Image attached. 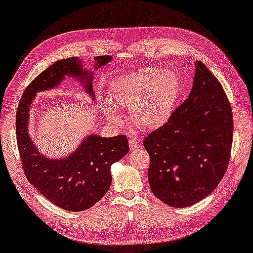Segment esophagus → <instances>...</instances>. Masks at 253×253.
<instances>
[{
	"mask_svg": "<svg viewBox=\"0 0 253 253\" xmlns=\"http://www.w3.org/2000/svg\"><path fill=\"white\" fill-rule=\"evenodd\" d=\"M128 146H130V149L134 150L138 147V140L136 138H130L128 139Z\"/></svg>",
	"mask_w": 253,
	"mask_h": 253,
	"instance_id": "1",
	"label": "esophagus"
}]
</instances>
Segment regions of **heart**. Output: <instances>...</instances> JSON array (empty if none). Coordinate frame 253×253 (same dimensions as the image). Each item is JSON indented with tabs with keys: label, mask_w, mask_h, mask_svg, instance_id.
I'll return each mask as SVG.
<instances>
[{
	"label": "heart",
	"mask_w": 253,
	"mask_h": 253,
	"mask_svg": "<svg viewBox=\"0 0 253 253\" xmlns=\"http://www.w3.org/2000/svg\"><path fill=\"white\" fill-rule=\"evenodd\" d=\"M110 92L113 103L106 102L104 105L110 119L120 120L116 106L131 108L135 126L141 130H155L173 115L180 82L173 72L148 67L116 79Z\"/></svg>",
	"instance_id": "1"
}]
</instances>
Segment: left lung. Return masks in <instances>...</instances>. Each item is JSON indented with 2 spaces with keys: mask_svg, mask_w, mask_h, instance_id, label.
<instances>
[{
  "mask_svg": "<svg viewBox=\"0 0 253 253\" xmlns=\"http://www.w3.org/2000/svg\"><path fill=\"white\" fill-rule=\"evenodd\" d=\"M233 114L223 87L201 61L189 97L169 121L148 134V180L159 200L188 207L218 186L230 162Z\"/></svg>",
  "mask_w": 253,
  "mask_h": 253,
  "instance_id": "obj_1",
  "label": "left lung"
}]
</instances>
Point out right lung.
Instances as JSON below:
<instances>
[{"label": "right lung", "instance_id": "right-lung-1", "mask_svg": "<svg viewBox=\"0 0 253 253\" xmlns=\"http://www.w3.org/2000/svg\"><path fill=\"white\" fill-rule=\"evenodd\" d=\"M95 60L98 67L108 63L112 57L103 55ZM65 75L82 77L85 90L93 95L91 73L82 69L77 57L55 61L23 91L16 115V137L29 182L58 207L83 211L106 194L112 183L110 168L128 152V144L123 134L106 138L91 135L65 159L49 160L40 155L28 135L30 104L36 92L57 87Z\"/></svg>", "mask_w": 253, "mask_h": 253}]
</instances>
